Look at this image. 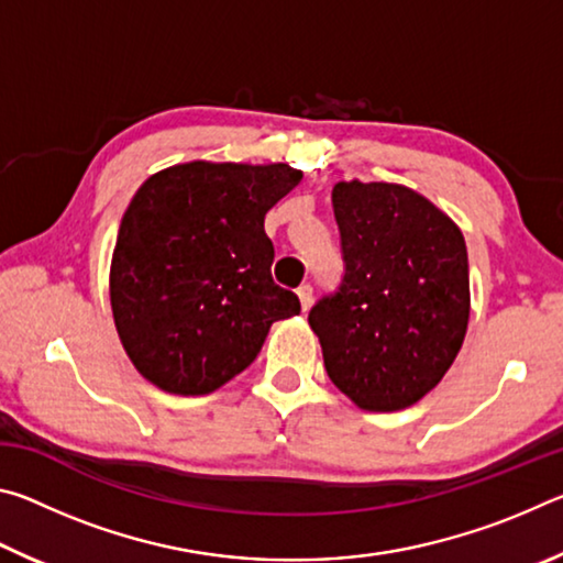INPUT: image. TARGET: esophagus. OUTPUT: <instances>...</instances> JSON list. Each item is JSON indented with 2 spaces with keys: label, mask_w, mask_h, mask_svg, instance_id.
Here are the masks:
<instances>
[{
  "label": "esophagus",
  "mask_w": 563,
  "mask_h": 563,
  "mask_svg": "<svg viewBox=\"0 0 563 563\" xmlns=\"http://www.w3.org/2000/svg\"><path fill=\"white\" fill-rule=\"evenodd\" d=\"M298 298H300L302 310H308L310 302H312V285H310V283H302V285H300V288H298Z\"/></svg>",
  "instance_id": "obj_1"
}]
</instances>
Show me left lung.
Segmentation results:
<instances>
[{"mask_svg":"<svg viewBox=\"0 0 563 563\" xmlns=\"http://www.w3.org/2000/svg\"><path fill=\"white\" fill-rule=\"evenodd\" d=\"M332 208L345 273L308 322L340 393L369 412H395L437 387L464 342V235L424 196L395 184H338Z\"/></svg>","mask_w":563,"mask_h":563,"instance_id":"obj_1","label":"left lung"}]
</instances>
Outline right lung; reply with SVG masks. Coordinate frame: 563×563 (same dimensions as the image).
I'll return each instance as SVG.
<instances>
[{
  "label": "right lung",
  "instance_id": "right-lung-1",
  "mask_svg": "<svg viewBox=\"0 0 563 563\" xmlns=\"http://www.w3.org/2000/svg\"><path fill=\"white\" fill-rule=\"evenodd\" d=\"M298 168L194 164L151 176L121 218L111 310L141 375L176 395H208L258 357L275 320L300 312L275 285L265 213Z\"/></svg>",
  "mask_w": 563,
  "mask_h": 563
}]
</instances>
